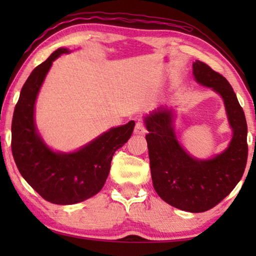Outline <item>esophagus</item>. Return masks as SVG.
Masks as SVG:
<instances>
[{"label": "esophagus", "instance_id": "obj_1", "mask_svg": "<svg viewBox=\"0 0 256 256\" xmlns=\"http://www.w3.org/2000/svg\"><path fill=\"white\" fill-rule=\"evenodd\" d=\"M134 133L138 134V136H144L146 133V128H144V124L142 120H138V122L136 123V128H134Z\"/></svg>", "mask_w": 256, "mask_h": 256}]
</instances>
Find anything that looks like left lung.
<instances>
[{"instance_id": "left-lung-1", "label": "left lung", "mask_w": 256, "mask_h": 256, "mask_svg": "<svg viewBox=\"0 0 256 256\" xmlns=\"http://www.w3.org/2000/svg\"><path fill=\"white\" fill-rule=\"evenodd\" d=\"M193 74L222 97L234 136L222 154L210 160L194 159L177 141L172 110L160 108L146 116L151 177L158 196L168 204L188 212H204L222 202L244 174L248 162V124L232 86L206 63L196 60Z\"/></svg>"}]
</instances>
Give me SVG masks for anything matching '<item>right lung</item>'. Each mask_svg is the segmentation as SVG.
I'll list each match as a JSON object with an SVG mask.
<instances>
[{"instance_id":"add662e5","label":"right lung","mask_w":256,"mask_h":256,"mask_svg":"<svg viewBox=\"0 0 256 256\" xmlns=\"http://www.w3.org/2000/svg\"><path fill=\"white\" fill-rule=\"evenodd\" d=\"M68 53L58 48L29 76L21 89L12 118L11 149L16 167L27 183L54 204H74L94 196L110 174L115 151L131 138L134 120L110 128L76 152L58 154L38 136L34 122L36 97L53 60Z\"/></svg>"}]
</instances>
